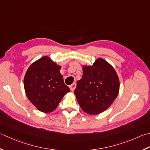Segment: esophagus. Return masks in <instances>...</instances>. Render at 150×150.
Wrapping results in <instances>:
<instances>
[{
    "mask_svg": "<svg viewBox=\"0 0 150 150\" xmlns=\"http://www.w3.org/2000/svg\"><path fill=\"white\" fill-rule=\"evenodd\" d=\"M69 87H70V88H71V90L72 91H74L75 90L76 87V83H72L71 85H70Z\"/></svg>",
    "mask_w": 150,
    "mask_h": 150,
    "instance_id": "obj_1",
    "label": "esophagus"
}]
</instances>
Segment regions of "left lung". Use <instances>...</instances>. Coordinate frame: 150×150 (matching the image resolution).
Wrapping results in <instances>:
<instances>
[{
	"label": "left lung",
	"instance_id": "left-lung-1",
	"mask_svg": "<svg viewBox=\"0 0 150 150\" xmlns=\"http://www.w3.org/2000/svg\"><path fill=\"white\" fill-rule=\"evenodd\" d=\"M83 76L77 81L74 94L81 109L98 115L111 105L117 97L120 81L111 64L99 57L92 65H83Z\"/></svg>",
	"mask_w": 150,
	"mask_h": 150
}]
</instances>
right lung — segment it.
<instances>
[{"instance_id": "right-lung-1", "label": "right lung", "mask_w": 150, "mask_h": 150, "mask_svg": "<svg viewBox=\"0 0 150 150\" xmlns=\"http://www.w3.org/2000/svg\"><path fill=\"white\" fill-rule=\"evenodd\" d=\"M62 66L48 56L33 62L24 78V91L30 102L45 113L54 111L65 94L70 92L60 73Z\"/></svg>"}]
</instances>
